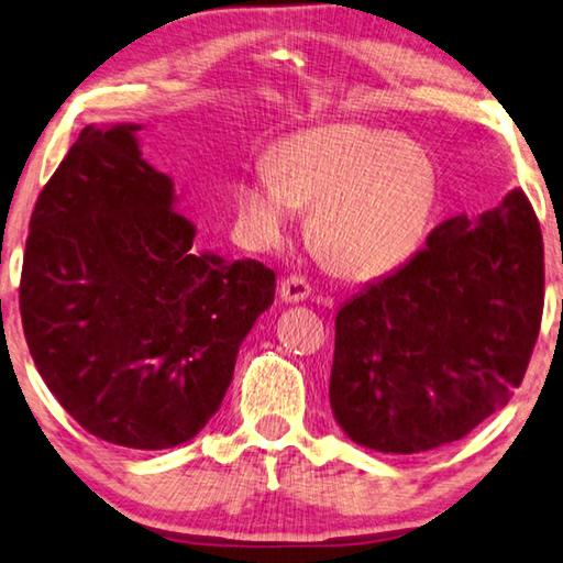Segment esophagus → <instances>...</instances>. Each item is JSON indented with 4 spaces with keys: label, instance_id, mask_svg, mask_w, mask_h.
I'll list each match as a JSON object with an SVG mask.
<instances>
[{
    "label": "esophagus",
    "instance_id": "obj_1",
    "mask_svg": "<svg viewBox=\"0 0 563 563\" xmlns=\"http://www.w3.org/2000/svg\"><path fill=\"white\" fill-rule=\"evenodd\" d=\"M310 292H312V285L300 273L288 275V278L280 280V298L285 302H302L310 298Z\"/></svg>",
    "mask_w": 563,
    "mask_h": 563
}]
</instances>
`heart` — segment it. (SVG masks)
I'll return each mask as SVG.
<instances>
[{
    "mask_svg": "<svg viewBox=\"0 0 563 563\" xmlns=\"http://www.w3.org/2000/svg\"><path fill=\"white\" fill-rule=\"evenodd\" d=\"M438 175L428 152L379 130L330 125L300 132L236 189L241 227L258 243L288 233L310 209L317 253L346 275L372 278L411 258L431 227Z\"/></svg>",
    "mask_w": 563,
    "mask_h": 563,
    "instance_id": "b5f03b06",
    "label": "heart"
}]
</instances>
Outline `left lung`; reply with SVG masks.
<instances>
[{
    "label": "left lung",
    "instance_id": "left-lung-1",
    "mask_svg": "<svg viewBox=\"0 0 563 563\" xmlns=\"http://www.w3.org/2000/svg\"><path fill=\"white\" fill-rule=\"evenodd\" d=\"M544 312V241L522 189L336 312L330 404L354 443L423 453L465 438L522 384Z\"/></svg>",
    "mask_w": 563,
    "mask_h": 563
}]
</instances>
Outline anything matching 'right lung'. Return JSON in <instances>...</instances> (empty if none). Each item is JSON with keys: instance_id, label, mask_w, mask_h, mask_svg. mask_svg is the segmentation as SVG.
<instances>
[{"instance_id": "add662e5", "label": "right lung", "mask_w": 563, "mask_h": 563, "mask_svg": "<svg viewBox=\"0 0 563 563\" xmlns=\"http://www.w3.org/2000/svg\"><path fill=\"white\" fill-rule=\"evenodd\" d=\"M135 130L84 128L41 189L19 310L41 379L90 435L165 451L219 411L275 273L194 246Z\"/></svg>"}]
</instances>
